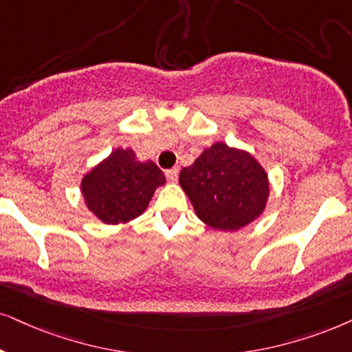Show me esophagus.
Listing matches in <instances>:
<instances>
[{
	"label": "esophagus",
	"mask_w": 352,
	"mask_h": 352,
	"mask_svg": "<svg viewBox=\"0 0 352 352\" xmlns=\"http://www.w3.org/2000/svg\"><path fill=\"white\" fill-rule=\"evenodd\" d=\"M166 177L170 182H177V179H179V167L168 168V170H166Z\"/></svg>",
	"instance_id": "esophagus-1"
}]
</instances>
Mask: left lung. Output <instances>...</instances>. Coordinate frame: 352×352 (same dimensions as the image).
<instances>
[{
  "instance_id": "obj_1",
  "label": "left lung",
  "mask_w": 352,
  "mask_h": 352,
  "mask_svg": "<svg viewBox=\"0 0 352 352\" xmlns=\"http://www.w3.org/2000/svg\"><path fill=\"white\" fill-rule=\"evenodd\" d=\"M180 185L209 228L237 230L263 212L270 193L263 167L245 151L216 143L180 172Z\"/></svg>"
}]
</instances>
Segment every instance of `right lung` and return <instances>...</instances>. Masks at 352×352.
I'll return each mask as SVG.
<instances>
[{"mask_svg": "<svg viewBox=\"0 0 352 352\" xmlns=\"http://www.w3.org/2000/svg\"><path fill=\"white\" fill-rule=\"evenodd\" d=\"M166 177L153 161L140 162L131 149H115L82 179L87 208L105 224L135 219L148 208Z\"/></svg>", "mask_w": 352, "mask_h": 352, "instance_id": "add662e5", "label": "right lung"}]
</instances>
